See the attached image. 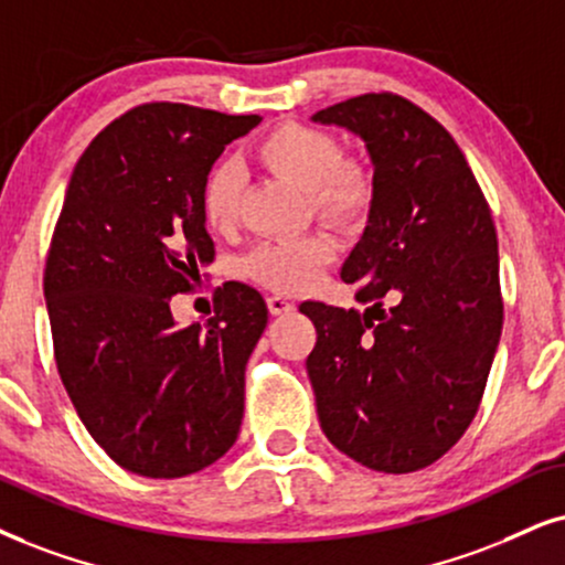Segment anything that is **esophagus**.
<instances>
[{
  "label": "esophagus",
  "instance_id": "esophagus-1",
  "mask_svg": "<svg viewBox=\"0 0 565 565\" xmlns=\"http://www.w3.org/2000/svg\"><path fill=\"white\" fill-rule=\"evenodd\" d=\"M291 305L287 297H281V295H274V297H268V310H270V316H284V312H291Z\"/></svg>",
  "mask_w": 565,
  "mask_h": 565
}]
</instances>
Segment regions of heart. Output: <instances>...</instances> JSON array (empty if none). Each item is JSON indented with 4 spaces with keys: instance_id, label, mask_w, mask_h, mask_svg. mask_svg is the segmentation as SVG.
Masks as SVG:
<instances>
[{
    "instance_id": "b5f03b06",
    "label": "heart",
    "mask_w": 565,
    "mask_h": 565,
    "mask_svg": "<svg viewBox=\"0 0 565 565\" xmlns=\"http://www.w3.org/2000/svg\"><path fill=\"white\" fill-rule=\"evenodd\" d=\"M341 142L323 127L284 122L268 130L255 146V159L270 174L307 190L312 209L335 226H356L370 216L375 203V180L362 161L341 159ZM242 209V171L237 163H213L200 190V211L213 232H232ZM335 258L331 234L302 239L266 242L249 255V278L278 291H302L316 284Z\"/></svg>"
}]
</instances>
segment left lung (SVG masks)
<instances>
[{"label":"left lung","mask_w":565,"mask_h":565,"mask_svg":"<svg viewBox=\"0 0 565 565\" xmlns=\"http://www.w3.org/2000/svg\"><path fill=\"white\" fill-rule=\"evenodd\" d=\"M367 142L375 203L341 268L365 312L323 302L307 356L326 438L385 475L451 451L472 425L503 328L498 234L451 132L396 93L318 111Z\"/></svg>","instance_id":"left-lung-1"}]
</instances>
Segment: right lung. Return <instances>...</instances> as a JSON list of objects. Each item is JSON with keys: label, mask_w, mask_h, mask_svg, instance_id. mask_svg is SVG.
Instances as JSON below:
<instances>
[{"label": "right lung", "mask_w": 565, "mask_h": 565, "mask_svg": "<svg viewBox=\"0 0 565 565\" xmlns=\"http://www.w3.org/2000/svg\"><path fill=\"white\" fill-rule=\"evenodd\" d=\"M260 119L140 104L90 140L67 184L44 268L56 370L90 438L132 475H195L239 435L266 302L226 281L205 326L184 328L169 302L216 255L205 174Z\"/></svg>", "instance_id": "right-lung-1"}]
</instances>
